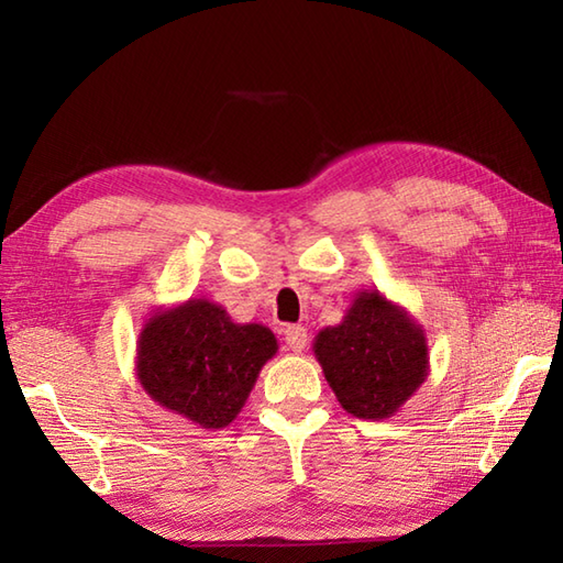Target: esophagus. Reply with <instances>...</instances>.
I'll use <instances>...</instances> for the list:
<instances>
[{
  "instance_id": "1",
  "label": "esophagus",
  "mask_w": 563,
  "mask_h": 563,
  "mask_svg": "<svg viewBox=\"0 0 563 563\" xmlns=\"http://www.w3.org/2000/svg\"><path fill=\"white\" fill-rule=\"evenodd\" d=\"M285 343H288V349L295 353H302L305 345H307V329L300 324H292L283 331Z\"/></svg>"
}]
</instances>
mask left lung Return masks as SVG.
Returning <instances> with one entry per match:
<instances>
[{"label": "left lung", "instance_id": "1", "mask_svg": "<svg viewBox=\"0 0 563 563\" xmlns=\"http://www.w3.org/2000/svg\"><path fill=\"white\" fill-rule=\"evenodd\" d=\"M329 387L355 418H391L423 385L430 369L423 327L379 290H357L341 324L312 343Z\"/></svg>", "mask_w": 563, "mask_h": 563}]
</instances>
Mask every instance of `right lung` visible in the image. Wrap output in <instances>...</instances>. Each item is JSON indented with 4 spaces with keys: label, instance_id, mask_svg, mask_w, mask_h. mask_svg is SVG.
<instances>
[{
    "label": "right lung",
    "instance_id": "1",
    "mask_svg": "<svg viewBox=\"0 0 563 563\" xmlns=\"http://www.w3.org/2000/svg\"><path fill=\"white\" fill-rule=\"evenodd\" d=\"M278 353L263 324H236L206 297L154 309L137 339L135 375L152 401L206 430L230 426L261 367Z\"/></svg>",
    "mask_w": 563,
    "mask_h": 563
}]
</instances>
